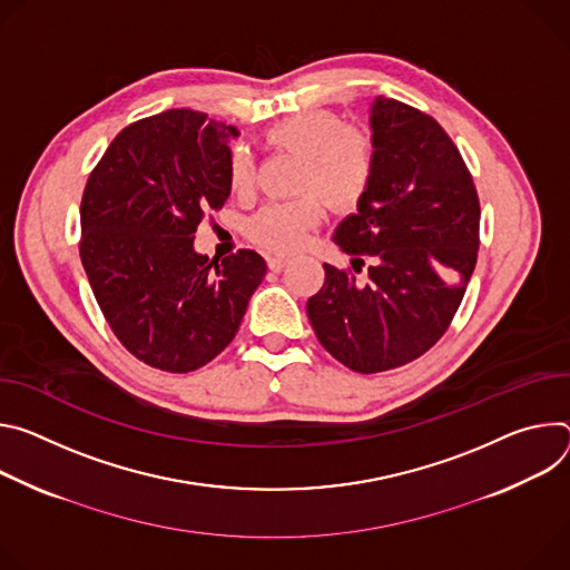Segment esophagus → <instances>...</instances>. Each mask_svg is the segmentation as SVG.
Returning <instances> with one entry per match:
<instances>
[{
	"mask_svg": "<svg viewBox=\"0 0 570 570\" xmlns=\"http://www.w3.org/2000/svg\"><path fill=\"white\" fill-rule=\"evenodd\" d=\"M287 263H289V258H285V256H269V258H267V265H269V269H274V272H281Z\"/></svg>",
	"mask_w": 570,
	"mask_h": 570,
	"instance_id": "esophagus-1",
	"label": "esophagus"
}]
</instances>
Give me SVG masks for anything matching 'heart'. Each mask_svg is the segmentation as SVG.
Wrapping results in <instances>:
<instances>
[{
    "label": "heart",
    "instance_id": "1",
    "mask_svg": "<svg viewBox=\"0 0 570 570\" xmlns=\"http://www.w3.org/2000/svg\"><path fill=\"white\" fill-rule=\"evenodd\" d=\"M267 147L301 158L296 189L307 193L292 202L269 204L250 217L248 237L272 250L298 248L324 217V203L335 210H355L373 178L371 138L344 126L331 110H305L276 121L265 131ZM228 180L235 193H248L253 158L235 147L228 160Z\"/></svg>",
    "mask_w": 570,
    "mask_h": 570
}]
</instances>
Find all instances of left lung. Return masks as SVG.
I'll return each instance as SVG.
<instances>
[{
  "label": "left lung",
  "instance_id": "left-lung-1",
  "mask_svg": "<svg viewBox=\"0 0 570 570\" xmlns=\"http://www.w3.org/2000/svg\"><path fill=\"white\" fill-rule=\"evenodd\" d=\"M373 178L333 235L361 271L324 265V287L307 298L322 346L357 373L421 357L444 335L464 298L480 246V202L449 134L425 112L375 97Z\"/></svg>",
  "mask_w": 570,
  "mask_h": 570
}]
</instances>
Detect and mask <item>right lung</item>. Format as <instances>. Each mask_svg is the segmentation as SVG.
Returning a JSON list of instances; mask_svg holds the SVG:
<instances>
[{
	"label": "right lung",
	"instance_id": "1",
	"mask_svg": "<svg viewBox=\"0 0 570 570\" xmlns=\"http://www.w3.org/2000/svg\"><path fill=\"white\" fill-rule=\"evenodd\" d=\"M235 126L171 108L121 129L81 199V263L108 326L140 362L197 371L235 337L267 274L261 253L210 261L197 226L228 195Z\"/></svg>",
	"mask_w": 570,
	"mask_h": 570
}]
</instances>
